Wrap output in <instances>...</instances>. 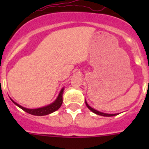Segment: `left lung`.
<instances>
[{
	"label": "left lung",
	"instance_id": "obj_1",
	"mask_svg": "<svg viewBox=\"0 0 149 149\" xmlns=\"http://www.w3.org/2000/svg\"><path fill=\"white\" fill-rule=\"evenodd\" d=\"M85 103H86V107H87L89 109V110H91L92 112H93L94 113L97 114V115H99V116H116L118 115V113H116V114H109V113H101V112H99L98 111V110H95V109L92 108L90 106H89V104H88L87 103H86V101H85Z\"/></svg>",
	"mask_w": 149,
	"mask_h": 149
}]
</instances>
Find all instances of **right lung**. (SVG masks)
<instances>
[{
	"label": "right lung",
	"instance_id": "right-lung-1",
	"mask_svg": "<svg viewBox=\"0 0 149 149\" xmlns=\"http://www.w3.org/2000/svg\"><path fill=\"white\" fill-rule=\"evenodd\" d=\"M63 90H64V88L61 89V91L60 92L58 95V97L56 98V99L54 101L53 103H51V104L48 105V106L43 107H40V108H37V109H27L25 108V107H24L21 106L18 104H17L16 102L12 100L11 101H13V103L15 104V105L18 107H20L21 109L24 110V111L27 112L28 113L31 114V115H34V116H45V115H48L50 113H52L53 112L56 111V110H58L60 108V107H61L62 104H63Z\"/></svg>",
	"mask_w": 149,
	"mask_h": 149
}]
</instances>
